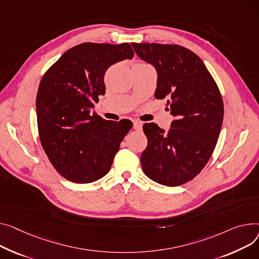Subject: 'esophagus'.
I'll list each match as a JSON object with an SVG mask.
<instances>
[{
    "instance_id": "1",
    "label": "esophagus",
    "mask_w": 259,
    "mask_h": 259,
    "mask_svg": "<svg viewBox=\"0 0 259 259\" xmlns=\"http://www.w3.org/2000/svg\"><path fill=\"white\" fill-rule=\"evenodd\" d=\"M142 127H143V123L140 122V120H135V122H133V129L134 130L140 131V130H142Z\"/></svg>"
}]
</instances>
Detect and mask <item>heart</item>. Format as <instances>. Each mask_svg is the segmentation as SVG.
I'll use <instances>...</instances> for the list:
<instances>
[{"label": "heart", "instance_id": "heart-1", "mask_svg": "<svg viewBox=\"0 0 259 259\" xmlns=\"http://www.w3.org/2000/svg\"><path fill=\"white\" fill-rule=\"evenodd\" d=\"M136 64H147V63H145V62H142V61H139V62H136Z\"/></svg>", "mask_w": 259, "mask_h": 259}]
</instances>
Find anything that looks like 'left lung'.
<instances>
[{
    "instance_id": "obj_1",
    "label": "left lung",
    "mask_w": 259,
    "mask_h": 259,
    "mask_svg": "<svg viewBox=\"0 0 259 259\" xmlns=\"http://www.w3.org/2000/svg\"><path fill=\"white\" fill-rule=\"evenodd\" d=\"M136 54L157 71L154 97L165 100L175 119L164 132L143 126L148 146L144 173L153 181L178 186L194 179L210 159L221 132L224 104L218 85L201 58L178 45L131 44Z\"/></svg>"
}]
</instances>
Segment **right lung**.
Instances as JSON below:
<instances>
[{"mask_svg":"<svg viewBox=\"0 0 259 259\" xmlns=\"http://www.w3.org/2000/svg\"><path fill=\"white\" fill-rule=\"evenodd\" d=\"M133 56L127 42H84L67 50L45 73L36 97L38 134L49 160L66 180L90 183L109 171L133 124L91 111L105 95L108 67Z\"/></svg>","mask_w":259,"mask_h":259,"instance_id":"add662e5","label":"right lung"}]
</instances>
